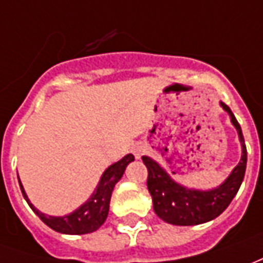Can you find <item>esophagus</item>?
Wrapping results in <instances>:
<instances>
[{
  "label": "esophagus",
  "mask_w": 263,
  "mask_h": 263,
  "mask_svg": "<svg viewBox=\"0 0 263 263\" xmlns=\"http://www.w3.org/2000/svg\"><path fill=\"white\" fill-rule=\"evenodd\" d=\"M132 152H134L135 158H137V159H139V158H141V155L144 154V145L137 144L135 146H134V148H132Z\"/></svg>",
  "instance_id": "1"
}]
</instances>
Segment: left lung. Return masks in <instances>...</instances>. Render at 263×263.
Wrapping results in <instances>:
<instances>
[{
  "instance_id": "8db88e82",
  "label": "left lung",
  "mask_w": 263,
  "mask_h": 263,
  "mask_svg": "<svg viewBox=\"0 0 263 263\" xmlns=\"http://www.w3.org/2000/svg\"><path fill=\"white\" fill-rule=\"evenodd\" d=\"M228 112L232 125L238 132L242 155L239 163L231 171L223 182L212 189H194L178 183L162 166L152 158L144 155L142 161L148 168V191L152 196L155 214L171 225L192 227L215 219L228 208L234 199L247 170V146L242 129L231 108L219 102ZM175 174V172H174Z\"/></svg>"
}]
</instances>
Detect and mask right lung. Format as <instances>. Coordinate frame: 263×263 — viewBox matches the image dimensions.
<instances>
[{"label":"right lung","mask_w":263,"mask_h":263,"mask_svg":"<svg viewBox=\"0 0 263 263\" xmlns=\"http://www.w3.org/2000/svg\"><path fill=\"white\" fill-rule=\"evenodd\" d=\"M134 159H135L134 155L128 154L122 159H119L118 162L109 165L104 171L97 188L93 189L92 195L89 196L81 206L72 211L71 214L64 215V216H51V215L42 214L41 211H38L31 203L28 195L25 194V189H24L21 181H20V186H21V192H23L25 201L28 202L31 209L51 229L65 235L91 234L105 222L108 212H109V201H111L114 186L122 178L128 163H131Z\"/></svg>","instance_id":"add662e5"}]
</instances>
